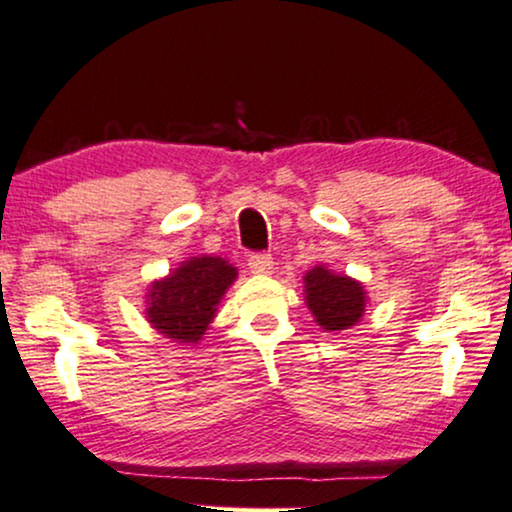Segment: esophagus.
Returning a JSON list of instances; mask_svg holds the SVG:
<instances>
[{
  "mask_svg": "<svg viewBox=\"0 0 512 512\" xmlns=\"http://www.w3.org/2000/svg\"><path fill=\"white\" fill-rule=\"evenodd\" d=\"M249 270L254 275H270L273 273V258L268 254H254L249 258Z\"/></svg>",
  "mask_w": 512,
  "mask_h": 512,
  "instance_id": "1",
  "label": "esophagus"
}]
</instances>
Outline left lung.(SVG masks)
<instances>
[{
  "instance_id": "8db88e82",
  "label": "left lung",
  "mask_w": 512,
  "mask_h": 512,
  "mask_svg": "<svg viewBox=\"0 0 512 512\" xmlns=\"http://www.w3.org/2000/svg\"><path fill=\"white\" fill-rule=\"evenodd\" d=\"M306 306L315 323L327 332L349 330L365 313V289L358 280L337 275L325 266H315L304 277Z\"/></svg>"
}]
</instances>
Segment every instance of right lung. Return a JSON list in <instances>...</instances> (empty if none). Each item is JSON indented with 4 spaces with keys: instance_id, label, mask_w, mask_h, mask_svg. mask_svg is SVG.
<instances>
[{
    "instance_id": "right-lung-1",
    "label": "right lung",
    "mask_w": 512,
    "mask_h": 512,
    "mask_svg": "<svg viewBox=\"0 0 512 512\" xmlns=\"http://www.w3.org/2000/svg\"><path fill=\"white\" fill-rule=\"evenodd\" d=\"M237 268L220 256H194L151 282L147 320L156 332L178 344H197L216 318L218 304L235 282Z\"/></svg>"
}]
</instances>
